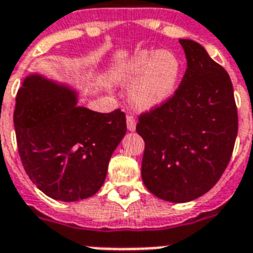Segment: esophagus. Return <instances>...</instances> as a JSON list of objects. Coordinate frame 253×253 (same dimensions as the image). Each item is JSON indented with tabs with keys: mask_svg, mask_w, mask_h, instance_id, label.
I'll list each match as a JSON object with an SVG mask.
<instances>
[{
	"mask_svg": "<svg viewBox=\"0 0 253 253\" xmlns=\"http://www.w3.org/2000/svg\"><path fill=\"white\" fill-rule=\"evenodd\" d=\"M126 128L130 132H134L136 130V119L132 116V115H128L126 116Z\"/></svg>",
	"mask_w": 253,
	"mask_h": 253,
	"instance_id": "esophagus-1",
	"label": "esophagus"
}]
</instances>
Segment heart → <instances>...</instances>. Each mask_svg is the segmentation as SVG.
Returning a JSON list of instances; mask_svg holds the SVG:
<instances>
[{"mask_svg": "<svg viewBox=\"0 0 253 253\" xmlns=\"http://www.w3.org/2000/svg\"><path fill=\"white\" fill-rule=\"evenodd\" d=\"M182 75V62L168 50H141L117 64L112 79L129 85V103L140 112L160 109L175 95Z\"/></svg>", "mask_w": 253, "mask_h": 253, "instance_id": "1", "label": "heart"}]
</instances>
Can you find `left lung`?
I'll list each match as a JSON object with an SVG mask.
<instances>
[{"mask_svg": "<svg viewBox=\"0 0 253 253\" xmlns=\"http://www.w3.org/2000/svg\"><path fill=\"white\" fill-rule=\"evenodd\" d=\"M187 68L168 104L141 115V177L156 197L186 203L206 194L230 162L238 134L234 88L205 47L179 39Z\"/></svg>", "mask_w": 253, "mask_h": 253, "instance_id": "obj_1", "label": "left lung"}]
</instances>
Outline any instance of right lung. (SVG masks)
I'll return each instance as SVG.
<instances>
[{
	"label": "right lung",
	"instance_id": "add662e5",
	"mask_svg": "<svg viewBox=\"0 0 253 253\" xmlns=\"http://www.w3.org/2000/svg\"><path fill=\"white\" fill-rule=\"evenodd\" d=\"M79 95L67 82L33 72L15 97L14 129L23 168L33 183L56 201L95 195L126 133L120 109L95 112L78 105Z\"/></svg>",
	"mask_w": 253,
	"mask_h": 253
}]
</instances>
